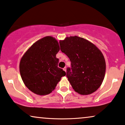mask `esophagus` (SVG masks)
<instances>
[{
    "label": "esophagus",
    "mask_w": 125,
    "mask_h": 125,
    "mask_svg": "<svg viewBox=\"0 0 125 125\" xmlns=\"http://www.w3.org/2000/svg\"><path fill=\"white\" fill-rule=\"evenodd\" d=\"M63 70H64V71H67V68H66V67H64V68H63Z\"/></svg>",
    "instance_id": "34e87169"
}]
</instances>
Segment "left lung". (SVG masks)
Listing matches in <instances>:
<instances>
[{"label":"left lung","instance_id":"left-lung-1","mask_svg":"<svg viewBox=\"0 0 125 125\" xmlns=\"http://www.w3.org/2000/svg\"><path fill=\"white\" fill-rule=\"evenodd\" d=\"M60 50L67 55L71 68L66 76L75 92L82 95L93 93L99 88L105 73V61L94 44L79 36L67 37L60 41Z\"/></svg>","mask_w":125,"mask_h":125}]
</instances>
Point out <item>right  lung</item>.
Returning <instances> with one entry per match:
<instances>
[{
	"instance_id": "1",
	"label": "right lung",
	"mask_w": 125,
	"mask_h": 125,
	"mask_svg": "<svg viewBox=\"0 0 125 125\" xmlns=\"http://www.w3.org/2000/svg\"><path fill=\"white\" fill-rule=\"evenodd\" d=\"M59 44L52 36L39 40L21 58L20 71L24 84L36 94H50L66 73L58 67Z\"/></svg>"
}]
</instances>
